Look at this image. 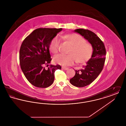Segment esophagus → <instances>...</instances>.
Returning <instances> with one entry per match:
<instances>
[{"instance_id": "esophagus-1", "label": "esophagus", "mask_w": 126, "mask_h": 126, "mask_svg": "<svg viewBox=\"0 0 126 126\" xmlns=\"http://www.w3.org/2000/svg\"><path fill=\"white\" fill-rule=\"evenodd\" d=\"M62 68L65 70H67L68 69V68L66 67H62Z\"/></svg>"}]
</instances>
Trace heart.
I'll return each mask as SVG.
<instances>
[{
    "instance_id": "1",
    "label": "heart",
    "mask_w": 126,
    "mask_h": 126,
    "mask_svg": "<svg viewBox=\"0 0 126 126\" xmlns=\"http://www.w3.org/2000/svg\"><path fill=\"white\" fill-rule=\"evenodd\" d=\"M66 41L71 46L68 53L65 55L60 54L55 56L53 61L62 66L73 65L76 61L78 63L83 64L91 58L93 52V47L83 36L78 33L67 34L64 36ZM60 42L57 37H55L49 44V49L53 54L58 53L60 50Z\"/></svg>"
}]
</instances>
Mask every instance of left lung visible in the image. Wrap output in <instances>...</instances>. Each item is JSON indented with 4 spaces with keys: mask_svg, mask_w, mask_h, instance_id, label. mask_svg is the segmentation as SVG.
Here are the masks:
<instances>
[{
    "mask_svg": "<svg viewBox=\"0 0 126 126\" xmlns=\"http://www.w3.org/2000/svg\"><path fill=\"white\" fill-rule=\"evenodd\" d=\"M74 32L83 36L94 48L93 55L86 64L81 69L75 70V76L70 79L72 85L83 87L91 84L102 72L106 52L103 42L94 32L83 29H78Z\"/></svg>",
    "mask_w": 126,
    "mask_h": 126,
    "instance_id": "8db88e82",
    "label": "left lung"
}]
</instances>
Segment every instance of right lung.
Segmentation results:
<instances>
[{
  "label": "right lung",
  "mask_w": 126,
  "mask_h": 126,
  "mask_svg": "<svg viewBox=\"0 0 126 126\" xmlns=\"http://www.w3.org/2000/svg\"><path fill=\"white\" fill-rule=\"evenodd\" d=\"M62 28H38L26 37L21 46L19 60L21 69L25 78L33 85L46 88L53 84L54 73L61 69L60 65H50L49 44Z\"/></svg>",
  "instance_id": "obj_1"
}]
</instances>
